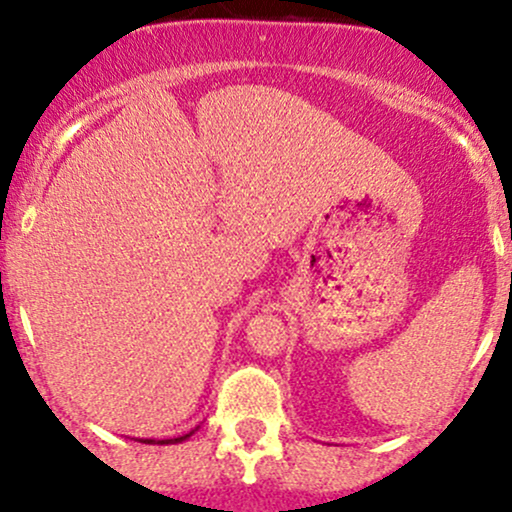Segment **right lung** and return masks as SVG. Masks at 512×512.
<instances>
[{
  "label": "right lung",
  "mask_w": 512,
  "mask_h": 512,
  "mask_svg": "<svg viewBox=\"0 0 512 512\" xmlns=\"http://www.w3.org/2000/svg\"><path fill=\"white\" fill-rule=\"evenodd\" d=\"M197 428H199V426L192 428L190 433H182V436H178V438H161V440H158V438H139V443H146V445H175V443H182V440L190 438L192 433L197 431Z\"/></svg>",
  "instance_id": "right-lung-1"
}]
</instances>
